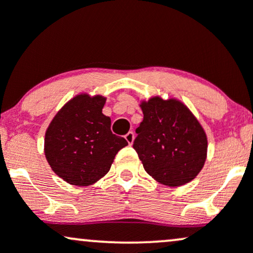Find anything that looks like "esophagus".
Returning a JSON list of instances; mask_svg holds the SVG:
<instances>
[{"label": "esophagus", "mask_w": 253, "mask_h": 253, "mask_svg": "<svg viewBox=\"0 0 253 253\" xmlns=\"http://www.w3.org/2000/svg\"><path fill=\"white\" fill-rule=\"evenodd\" d=\"M125 139H126V140H127V143H128L129 145H132L133 144V140H134V133H133L132 130H130V132H128L126 135H125Z\"/></svg>", "instance_id": "esophagus-1"}]
</instances>
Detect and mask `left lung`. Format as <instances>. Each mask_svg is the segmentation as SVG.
<instances>
[{
    "mask_svg": "<svg viewBox=\"0 0 253 253\" xmlns=\"http://www.w3.org/2000/svg\"><path fill=\"white\" fill-rule=\"evenodd\" d=\"M144 119L135 129L133 149L156 181L179 187L197 176L207 157V136L179 101L152 97L141 103Z\"/></svg>",
    "mask_w": 253,
    "mask_h": 253,
    "instance_id": "obj_1",
    "label": "left lung"
}]
</instances>
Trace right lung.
Here are the masks:
<instances>
[{
  "mask_svg": "<svg viewBox=\"0 0 253 253\" xmlns=\"http://www.w3.org/2000/svg\"><path fill=\"white\" fill-rule=\"evenodd\" d=\"M106 98L82 94L57 113L45 134V156L54 173L74 185H90L108 172L128 143L113 134L102 114Z\"/></svg>",
  "mask_w": 253,
  "mask_h": 253,
  "instance_id": "add662e5",
  "label": "right lung"
}]
</instances>
